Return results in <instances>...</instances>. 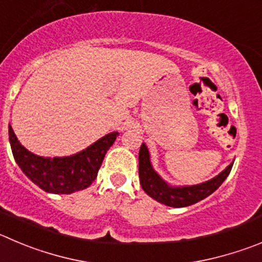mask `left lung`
<instances>
[{"label": "left lung", "instance_id": "obj_1", "mask_svg": "<svg viewBox=\"0 0 262 262\" xmlns=\"http://www.w3.org/2000/svg\"><path fill=\"white\" fill-rule=\"evenodd\" d=\"M138 161L139 181H141V186L145 190L146 194L150 195L156 202L168 205V207H174V208H181V207H187V205L195 204V203L200 202L204 198L209 196L226 180L234 164V163H231L219 176H216V177H213L209 181L199 183V185H192V186H170L169 183L165 182L155 172V169L151 165L150 154H148V148L145 143H142V146L139 148Z\"/></svg>", "mask_w": 262, "mask_h": 262}]
</instances>
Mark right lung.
Listing matches in <instances>:
<instances>
[{
  "label": "right lung",
  "mask_w": 262,
  "mask_h": 262,
  "mask_svg": "<svg viewBox=\"0 0 262 262\" xmlns=\"http://www.w3.org/2000/svg\"><path fill=\"white\" fill-rule=\"evenodd\" d=\"M117 136V132H112L75 155L51 159L27 150L9 125L10 146L16 164L32 182L51 194H72L89 187Z\"/></svg>",
  "instance_id": "add662e5"
}]
</instances>
